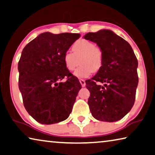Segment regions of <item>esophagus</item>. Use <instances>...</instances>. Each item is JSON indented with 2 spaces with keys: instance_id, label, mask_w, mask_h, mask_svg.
Wrapping results in <instances>:
<instances>
[{
  "instance_id": "1",
  "label": "esophagus",
  "mask_w": 155,
  "mask_h": 155,
  "mask_svg": "<svg viewBox=\"0 0 155 155\" xmlns=\"http://www.w3.org/2000/svg\"><path fill=\"white\" fill-rule=\"evenodd\" d=\"M79 81H80V83H81V85H82V87H85V80H83V79H80L79 80Z\"/></svg>"
}]
</instances>
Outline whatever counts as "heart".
Wrapping results in <instances>:
<instances>
[{
    "mask_svg": "<svg viewBox=\"0 0 155 155\" xmlns=\"http://www.w3.org/2000/svg\"><path fill=\"white\" fill-rule=\"evenodd\" d=\"M72 51H66L63 57L65 68L72 72L77 67L80 61L81 67L74 72L78 78H89L93 72H97L102 67L104 53L101 49L95 44L85 39H80L72 45Z\"/></svg>",
    "mask_w": 155,
    "mask_h": 155,
    "instance_id": "b5f03b06",
    "label": "heart"
}]
</instances>
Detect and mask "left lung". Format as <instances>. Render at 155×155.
<instances>
[{
	"label": "left lung",
	"mask_w": 155,
	"mask_h": 155,
	"mask_svg": "<svg viewBox=\"0 0 155 155\" xmlns=\"http://www.w3.org/2000/svg\"><path fill=\"white\" fill-rule=\"evenodd\" d=\"M84 38L96 43L104 53L102 67L86 83L87 104L93 117L101 121L121 119L134 104L139 78L138 61L130 45L109 29L89 32ZM104 83L101 86L99 83Z\"/></svg>",
	"instance_id": "1"
}]
</instances>
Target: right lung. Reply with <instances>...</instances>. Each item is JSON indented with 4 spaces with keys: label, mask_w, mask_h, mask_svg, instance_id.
I'll return each instance as SVG.
<instances>
[{
    "label": "right lung",
    "mask_w": 155,
    "mask_h": 155,
    "mask_svg": "<svg viewBox=\"0 0 155 155\" xmlns=\"http://www.w3.org/2000/svg\"><path fill=\"white\" fill-rule=\"evenodd\" d=\"M79 34H41L25 47L18 64V87L29 115L42 124L67 119L81 85L63 57ZM68 78L65 82L60 81Z\"/></svg>",
    "instance_id": "1"
}]
</instances>
